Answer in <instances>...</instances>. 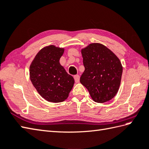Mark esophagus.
<instances>
[{
  "mask_svg": "<svg viewBox=\"0 0 149 149\" xmlns=\"http://www.w3.org/2000/svg\"><path fill=\"white\" fill-rule=\"evenodd\" d=\"M74 77V79H75V82H76V83H79V79H80L79 75H75Z\"/></svg>",
  "mask_w": 149,
  "mask_h": 149,
  "instance_id": "obj_1",
  "label": "esophagus"
}]
</instances>
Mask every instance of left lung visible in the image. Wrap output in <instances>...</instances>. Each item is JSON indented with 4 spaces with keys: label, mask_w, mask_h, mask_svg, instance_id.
I'll return each instance as SVG.
<instances>
[{
    "label": "left lung",
    "mask_w": 149,
    "mask_h": 149,
    "mask_svg": "<svg viewBox=\"0 0 149 149\" xmlns=\"http://www.w3.org/2000/svg\"><path fill=\"white\" fill-rule=\"evenodd\" d=\"M85 70L80 78L91 99L98 103L112 99L119 90L123 71L122 63L105 45L90 43L82 49Z\"/></svg>",
    "instance_id": "1"
}]
</instances>
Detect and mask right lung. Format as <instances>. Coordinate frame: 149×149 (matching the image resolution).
Here are the masks:
<instances>
[{"label": "right lung", "instance_id": "obj_1", "mask_svg": "<svg viewBox=\"0 0 149 149\" xmlns=\"http://www.w3.org/2000/svg\"><path fill=\"white\" fill-rule=\"evenodd\" d=\"M65 49L50 45L41 49L29 67V77L34 87L44 99L61 102L67 99L74 84L72 75L59 63Z\"/></svg>", "mask_w": 149, "mask_h": 149}]
</instances>
